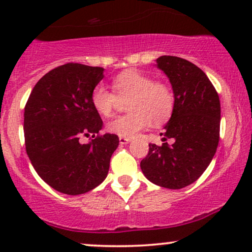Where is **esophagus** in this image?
<instances>
[{
	"label": "esophagus",
	"mask_w": 252,
	"mask_h": 252,
	"mask_svg": "<svg viewBox=\"0 0 252 252\" xmlns=\"http://www.w3.org/2000/svg\"><path fill=\"white\" fill-rule=\"evenodd\" d=\"M130 141H131V138H129V137H120L121 144H126V143H129Z\"/></svg>",
	"instance_id": "34e87169"
}]
</instances>
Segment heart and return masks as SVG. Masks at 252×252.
Returning a JSON list of instances; mask_svg holds the SVG:
<instances>
[{
	"instance_id": "1",
	"label": "heart",
	"mask_w": 252,
	"mask_h": 252,
	"mask_svg": "<svg viewBox=\"0 0 252 252\" xmlns=\"http://www.w3.org/2000/svg\"><path fill=\"white\" fill-rule=\"evenodd\" d=\"M112 90L98 84L91 92V104L98 114L109 117L120 100H128L126 110L129 114L110 121L106 126L109 132L120 137H134L150 123L162 126L174 114V90L168 83L155 80L150 74L137 70L121 72L112 79Z\"/></svg>"
}]
</instances>
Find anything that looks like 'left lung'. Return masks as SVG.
<instances>
[{"instance_id": "1", "label": "left lung", "mask_w": 252, "mask_h": 252, "mask_svg": "<svg viewBox=\"0 0 252 252\" xmlns=\"http://www.w3.org/2000/svg\"><path fill=\"white\" fill-rule=\"evenodd\" d=\"M158 66L172 84L175 110L164 126L163 143L149 144L141 169L149 181L179 189L200 178L216 154L220 131V100L209 77L198 66L179 57L158 58ZM173 138L175 142L165 141Z\"/></svg>"}]
</instances>
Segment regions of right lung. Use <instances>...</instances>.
I'll return each mask as SVG.
<instances>
[{
    "label": "right lung",
    "instance_id": "1",
    "mask_svg": "<svg viewBox=\"0 0 252 252\" xmlns=\"http://www.w3.org/2000/svg\"><path fill=\"white\" fill-rule=\"evenodd\" d=\"M103 71L63 63L35 84L26 103V152L40 178L58 192L83 194L108 175L120 138L100 134L103 121L91 104V92L103 79ZM82 137L92 141L82 144Z\"/></svg>",
    "mask_w": 252,
    "mask_h": 252
}]
</instances>
